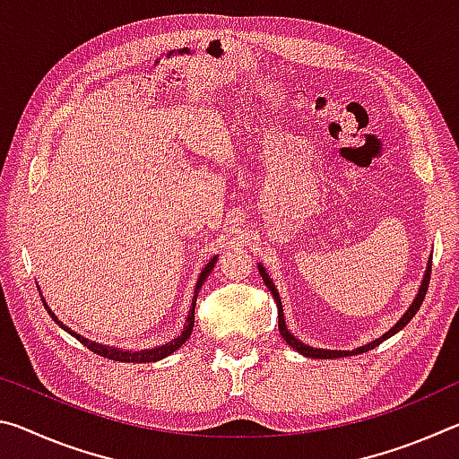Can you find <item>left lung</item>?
I'll use <instances>...</instances> for the list:
<instances>
[{
    "mask_svg": "<svg viewBox=\"0 0 459 459\" xmlns=\"http://www.w3.org/2000/svg\"><path fill=\"white\" fill-rule=\"evenodd\" d=\"M259 273H261V277H263V281H265V285L269 287V291H271V295H273V299L277 301V316H279V332H281V336H283V340L287 342V344H290L293 351H298L299 354H304V356H307V359H344V356H352V354H362V352H368V351H372V348H377L380 342H385L386 338H391V336H394V333H397L399 330H403L405 328V325L413 320V316L419 312V307H421V304H423V299H425V293H427V287H429V277H431V259H429V263H427V271H425V275H423V281H421V285H419V293L415 295V299H413V304L409 306V309L405 314H403V317L401 320L393 325L391 330H388L386 333H383V336L380 338H377V340H372L370 344H364V346H360V348H354V351H324V348H312V346H307V344H304V342L301 340H298L293 336V333L287 330V325H285V317H283V307H281V298H279V293H277V287L273 285V281H271V277L267 275V271H265V267L261 265L259 263Z\"/></svg>",
    "mask_w": 459,
    "mask_h": 459,
    "instance_id": "1",
    "label": "left lung"
}]
</instances>
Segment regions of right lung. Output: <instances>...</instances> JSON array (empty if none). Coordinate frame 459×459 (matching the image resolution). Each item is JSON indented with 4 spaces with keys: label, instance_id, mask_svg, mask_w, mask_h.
<instances>
[{
    "label": "right lung",
    "instance_id": "right-lung-1",
    "mask_svg": "<svg viewBox=\"0 0 459 459\" xmlns=\"http://www.w3.org/2000/svg\"><path fill=\"white\" fill-rule=\"evenodd\" d=\"M216 259H219V257H212L211 261L206 263V267L202 269V273H200V277H198V283H196V290H194V298H192V304H190V312H188V317H186V325H184V330H182L180 336H176L174 340H169L168 344L150 348V351H137V352H134V351H119V348L103 346V344H97V342H91V340H87V338H82V336H79V333L68 328V325L62 324L56 316H54V312L48 307V304H46V299H42V301H44V307L48 309V314L52 316V320L56 322L62 330H66L68 333H71V336H74L76 340H79L81 344L87 346L91 352H95V354H99V356H105V359H111V360H119V362H155V360H161V359H166V356H169L172 352H176L178 348H180V346L184 344V342L190 338L192 328H194V307H196L198 291H200L202 283L206 281V277L212 273Z\"/></svg>",
    "mask_w": 459,
    "mask_h": 459
}]
</instances>
